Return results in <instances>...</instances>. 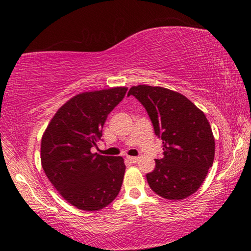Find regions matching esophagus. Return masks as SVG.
I'll return each instance as SVG.
<instances>
[{"instance_id": "1", "label": "esophagus", "mask_w": 251, "mask_h": 251, "mask_svg": "<svg viewBox=\"0 0 251 251\" xmlns=\"http://www.w3.org/2000/svg\"><path fill=\"white\" fill-rule=\"evenodd\" d=\"M126 160L128 161V163L135 164V163H137V161H138V158H137V157H133V156H127Z\"/></svg>"}]
</instances>
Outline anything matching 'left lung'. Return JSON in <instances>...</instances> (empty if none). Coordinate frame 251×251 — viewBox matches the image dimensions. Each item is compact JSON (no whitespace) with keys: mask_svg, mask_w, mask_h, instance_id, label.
Segmentation results:
<instances>
[{"mask_svg":"<svg viewBox=\"0 0 251 251\" xmlns=\"http://www.w3.org/2000/svg\"><path fill=\"white\" fill-rule=\"evenodd\" d=\"M150 116L163 141V156L146 175L160 197L179 201L197 192L212 166L215 139L209 122L187 97L167 88L138 85L129 90Z\"/></svg>","mask_w":251,"mask_h":251,"instance_id":"left-lung-1","label":"left lung"}]
</instances>
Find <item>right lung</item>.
Masks as SVG:
<instances>
[{
    "mask_svg": "<svg viewBox=\"0 0 251 251\" xmlns=\"http://www.w3.org/2000/svg\"><path fill=\"white\" fill-rule=\"evenodd\" d=\"M126 92L127 87H114L74 96L57 110L42 137L45 175L78 209L100 210L120 193L124 159L93 154L91 148L100 139L106 118Z\"/></svg>",
    "mask_w": 251,
    "mask_h": 251,
    "instance_id": "obj_1",
    "label": "right lung"
}]
</instances>
